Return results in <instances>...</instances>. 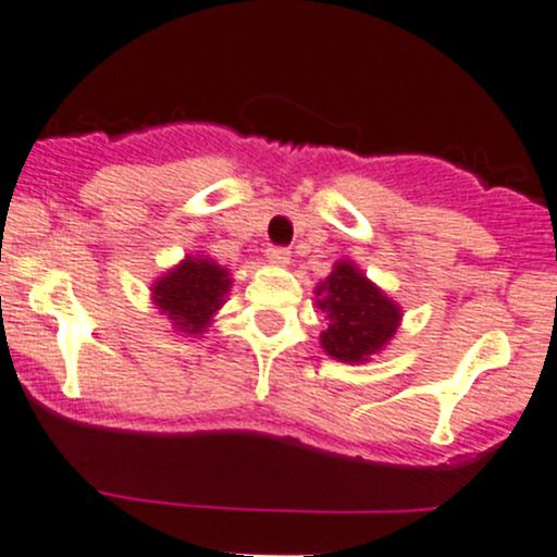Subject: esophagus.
Returning a JSON list of instances; mask_svg holds the SVG:
<instances>
[{
	"label": "esophagus",
	"mask_w": 557,
	"mask_h": 557,
	"mask_svg": "<svg viewBox=\"0 0 557 557\" xmlns=\"http://www.w3.org/2000/svg\"><path fill=\"white\" fill-rule=\"evenodd\" d=\"M267 259H269V263H274V267H288L290 250L280 248V245H272V248H267Z\"/></svg>",
	"instance_id": "obj_1"
}]
</instances>
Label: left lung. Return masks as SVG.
Wrapping results in <instances>:
<instances>
[{
  "label": "left lung",
  "mask_w": 557,
  "mask_h": 557,
  "mask_svg": "<svg viewBox=\"0 0 557 557\" xmlns=\"http://www.w3.org/2000/svg\"><path fill=\"white\" fill-rule=\"evenodd\" d=\"M314 294L327 318L320 347L338 362H366L382 352L400 327L403 309L352 261H338Z\"/></svg>",
  "instance_id": "8db88e82"
}]
</instances>
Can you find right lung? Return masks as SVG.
Listing matches in <instances>:
<instances>
[{
  "label": "right lung",
  "mask_w": 557,
  "mask_h": 557,
  "mask_svg": "<svg viewBox=\"0 0 557 557\" xmlns=\"http://www.w3.org/2000/svg\"><path fill=\"white\" fill-rule=\"evenodd\" d=\"M232 288L230 272L205 256H186L178 267L151 285V301L168 314L175 331L200 336L213 314L224 307Z\"/></svg>",
  "instance_id": "add662e5"
}]
</instances>
